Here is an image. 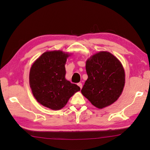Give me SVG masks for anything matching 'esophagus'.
Returning a JSON list of instances; mask_svg holds the SVG:
<instances>
[{
  "mask_svg": "<svg viewBox=\"0 0 150 150\" xmlns=\"http://www.w3.org/2000/svg\"><path fill=\"white\" fill-rule=\"evenodd\" d=\"M78 86H79V88H80V89H82V88H83L82 83H78Z\"/></svg>",
  "mask_w": 150,
  "mask_h": 150,
  "instance_id": "obj_1",
  "label": "esophagus"
}]
</instances>
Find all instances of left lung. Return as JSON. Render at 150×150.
<instances>
[{"mask_svg": "<svg viewBox=\"0 0 150 150\" xmlns=\"http://www.w3.org/2000/svg\"><path fill=\"white\" fill-rule=\"evenodd\" d=\"M88 78L81 93L93 106L102 109L117 101L123 90L125 72L121 62L108 51H99L86 62Z\"/></svg>", "mask_w": 150, "mask_h": 150, "instance_id": "1", "label": "left lung"}]
</instances>
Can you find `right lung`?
<instances>
[{
    "instance_id": "right-lung-1",
    "label": "right lung",
    "mask_w": 150,
    "mask_h": 150,
    "mask_svg": "<svg viewBox=\"0 0 150 150\" xmlns=\"http://www.w3.org/2000/svg\"><path fill=\"white\" fill-rule=\"evenodd\" d=\"M71 54L62 51L44 52L31 66L29 84L36 100L52 110H59L80 88L65 78V64Z\"/></svg>"
}]
</instances>
